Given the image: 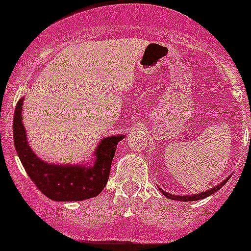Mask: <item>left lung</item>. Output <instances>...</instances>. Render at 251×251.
Wrapping results in <instances>:
<instances>
[{"mask_svg": "<svg viewBox=\"0 0 251 251\" xmlns=\"http://www.w3.org/2000/svg\"><path fill=\"white\" fill-rule=\"evenodd\" d=\"M229 179V178H227ZM227 179H225L224 182H221L220 185L216 186V187L211 188V190H208V191L206 192H202V194H199V195H192V196H175V195H171V194H167V192L162 191L161 192L163 195H165L166 197H168V199H171V200H177V201H196V200H201V199H205V197L210 196V195H212L214 192H216L217 190H220L221 187H223L224 185H225L226 182H227Z\"/></svg>", "mask_w": 251, "mask_h": 251, "instance_id": "left-lung-1", "label": "left lung"}]
</instances>
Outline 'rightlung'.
I'll list each match as a JSON object with an SVG mask.
<instances>
[{
  "instance_id": "1",
  "label": "right lung",
  "mask_w": 251,
  "mask_h": 251,
  "mask_svg": "<svg viewBox=\"0 0 251 251\" xmlns=\"http://www.w3.org/2000/svg\"><path fill=\"white\" fill-rule=\"evenodd\" d=\"M22 101L24 99L17 101L13 115V142L22 166L36 187L54 201H81L98 196L108 182L113 157L123 134L108 137L100 142L93 167L48 165L28 147L22 126Z\"/></svg>"
}]
</instances>
